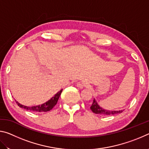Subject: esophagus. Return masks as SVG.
I'll list each match as a JSON object with an SVG mask.
<instances>
[{
    "label": "esophagus",
    "instance_id": "1",
    "mask_svg": "<svg viewBox=\"0 0 149 149\" xmlns=\"http://www.w3.org/2000/svg\"><path fill=\"white\" fill-rule=\"evenodd\" d=\"M76 86L78 87V88H80V89H82V88L84 87V84H83V83L81 82H78Z\"/></svg>",
    "mask_w": 149,
    "mask_h": 149
}]
</instances>
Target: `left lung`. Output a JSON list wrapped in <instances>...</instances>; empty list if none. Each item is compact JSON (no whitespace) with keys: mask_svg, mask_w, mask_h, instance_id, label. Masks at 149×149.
<instances>
[{"mask_svg":"<svg viewBox=\"0 0 149 149\" xmlns=\"http://www.w3.org/2000/svg\"><path fill=\"white\" fill-rule=\"evenodd\" d=\"M91 110H92L93 112L95 114H100L102 116H110V115H114L117 114H120L123 112V110H109L107 109H104V108L100 107L98 104L97 100L95 99L93 100V104L91 106Z\"/></svg>","mask_w":149,"mask_h":149,"instance_id":"left-lung-1","label":"left lung"}]
</instances>
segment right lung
Instances as JSON below:
<instances>
[{"mask_svg":"<svg viewBox=\"0 0 149 149\" xmlns=\"http://www.w3.org/2000/svg\"><path fill=\"white\" fill-rule=\"evenodd\" d=\"M63 89H61L60 91L58 92L56 95H54V97H52L51 99L48 100L46 102L43 103V104L37 105V106H33V107H27V106L22 105L19 103L17 101L16 102L17 104L19 106L20 108H24L27 110L32 111V112H48V111H50L52 110L55 105L58 102V100L60 95H61L62 91Z\"/></svg>","mask_w":149,"mask_h":149,"instance_id":"1","label":"right lung"}]
</instances>
